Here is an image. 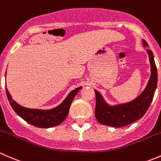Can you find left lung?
<instances>
[{
  "label": "left lung",
  "mask_w": 161,
  "mask_h": 161,
  "mask_svg": "<svg viewBox=\"0 0 161 161\" xmlns=\"http://www.w3.org/2000/svg\"><path fill=\"white\" fill-rule=\"evenodd\" d=\"M142 42L145 47L148 46L145 40H142ZM147 52L151 64L150 78L146 89L135 100L125 104L110 106L105 103L99 92L95 90V117L99 123L106 126L121 128L139 120L148 110L157 88V70L152 51L148 49Z\"/></svg>",
  "instance_id": "left-lung-1"
}]
</instances>
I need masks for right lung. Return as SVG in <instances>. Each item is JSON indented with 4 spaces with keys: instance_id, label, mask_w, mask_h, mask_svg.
I'll use <instances>...</instances> for the list:
<instances>
[{
    "instance_id": "1",
    "label": "right lung",
    "mask_w": 161,
    "mask_h": 161,
    "mask_svg": "<svg viewBox=\"0 0 161 161\" xmlns=\"http://www.w3.org/2000/svg\"><path fill=\"white\" fill-rule=\"evenodd\" d=\"M80 89L81 87L73 90L59 106L48 110L33 109L23 107L12 99L7 87L6 95L12 109L23 120L37 128H48L60 125L66 118L73 99Z\"/></svg>"
}]
</instances>
